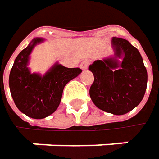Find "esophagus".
I'll return each instance as SVG.
<instances>
[{"label":"esophagus","mask_w":159,"mask_h":159,"mask_svg":"<svg viewBox=\"0 0 159 159\" xmlns=\"http://www.w3.org/2000/svg\"><path fill=\"white\" fill-rule=\"evenodd\" d=\"M89 61L88 60H83L81 63H80V69L81 70H87V68H88V66H89Z\"/></svg>","instance_id":"obj_1"}]
</instances>
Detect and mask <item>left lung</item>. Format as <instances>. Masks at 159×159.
Here are the masks:
<instances>
[{
  "label": "left lung",
  "instance_id": "8db88e82",
  "mask_svg": "<svg viewBox=\"0 0 159 159\" xmlns=\"http://www.w3.org/2000/svg\"><path fill=\"white\" fill-rule=\"evenodd\" d=\"M111 41L114 57L96 60L89 67L94 76L89 96L99 109L122 115L143 100L148 72L137 48L124 38L112 37ZM117 58H123L122 62Z\"/></svg>",
  "mask_w": 159,
  "mask_h": 159
}]
</instances>
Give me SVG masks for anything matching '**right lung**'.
<instances>
[{"instance_id": "obj_1", "label": "right lung", "mask_w": 159, "mask_h": 159, "mask_svg": "<svg viewBox=\"0 0 159 159\" xmlns=\"http://www.w3.org/2000/svg\"><path fill=\"white\" fill-rule=\"evenodd\" d=\"M43 40L39 37L33 39L19 53L9 77L11 94L16 107L34 119H43L57 109L64 87L82 71L80 68L69 69L56 64L43 77L30 73L27 68L29 55L34 47Z\"/></svg>"}]
</instances>
